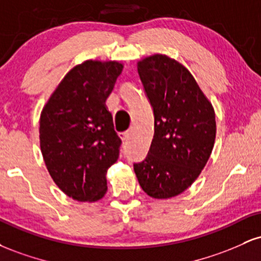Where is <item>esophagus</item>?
<instances>
[{
	"instance_id": "obj_1",
	"label": "esophagus",
	"mask_w": 261,
	"mask_h": 261,
	"mask_svg": "<svg viewBox=\"0 0 261 261\" xmlns=\"http://www.w3.org/2000/svg\"><path fill=\"white\" fill-rule=\"evenodd\" d=\"M130 135H131L130 131H126V133H121V134H120L121 140H122V141H127L128 137H130Z\"/></svg>"
}]
</instances>
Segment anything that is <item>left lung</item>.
Instances as JSON below:
<instances>
[{"label":"left lung","instance_id":"1","mask_svg":"<svg viewBox=\"0 0 261 261\" xmlns=\"http://www.w3.org/2000/svg\"><path fill=\"white\" fill-rule=\"evenodd\" d=\"M137 71L153 109L154 136L134 169L147 195L169 199L187 190L207 163L216 139L215 110L174 59L155 54L141 60Z\"/></svg>","mask_w":261,"mask_h":261}]
</instances>
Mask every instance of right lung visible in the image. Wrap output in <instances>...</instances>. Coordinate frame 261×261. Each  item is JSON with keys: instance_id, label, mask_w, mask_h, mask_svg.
<instances>
[{"instance_id": "add662e5", "label": "right lung", "mask_w": 261, "mask_h": 261, "mask_svg": "<svg viewBox=\"0 0 261 261\" xmlns=\"http://www.w3.org/2000/svg\"><path fill=\"white\" fill-rule=\"evenodd\" d=\"M122 66L87 60L60 82L40 115V148L55 184L77 201L106 195L107 170L119 158L121 140L106 100Z\"/></svg>"}]
</instances>
